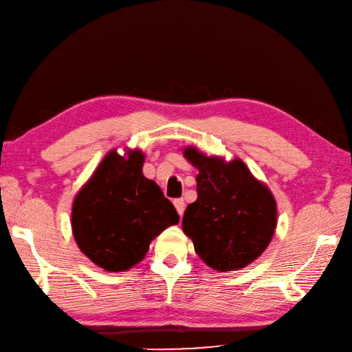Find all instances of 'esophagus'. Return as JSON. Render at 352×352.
<instances>
[{"instance_id":"obj_1","label":"esophagus","mask_w":352,"mask_h":352,"mask_svg":"<svg viewBox=\"0 0 352 352\" xmlns=\"http://www.w3.org/2000/svg\"><path fill=\"white\" fill-rule=\"evenodd\" d=\"M173 204H175L177 213H179V217H182L184 212H185V201H184V199H176L173 201Z\"/></svg>"}]
</instances>
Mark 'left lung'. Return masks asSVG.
<instances>
[{"label":"left lung","mask_w":352,"mask_h":352,"mask_svg":"<svg viewBox=\"0 0 352 352\" xmlns=\"http://www.w3.org/2000/svg\"><path fill=\"white\" fill-rule=\"evenodd\" d=\"M184 157L199 170L197 200L186 206L184 233L197 255L217 272L241 270L272 242L278 208L269 186L241 158L226 161L185 146Z\"/></svg>","instance_id":"8db88e82"}]
</instances>
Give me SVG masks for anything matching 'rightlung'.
Listing matches in <instances>:
<instances>
[{"mask_svg": "<svg viewBox=\"0 0 352 352\" xmlns=\"http://www.w3.org/2000/svg\"><path fill=\"white\" fill-rule=\"evenodd\" d=\"M144 153L111 149L76 194L72 231L79 250L106 272L139 264L151 242L179 215L161 188L143 176Z\"/></svg>", "mask_w": 352, "mask_h": 352, "instance_id": "1", "label": "right lung"}]
</instances>
